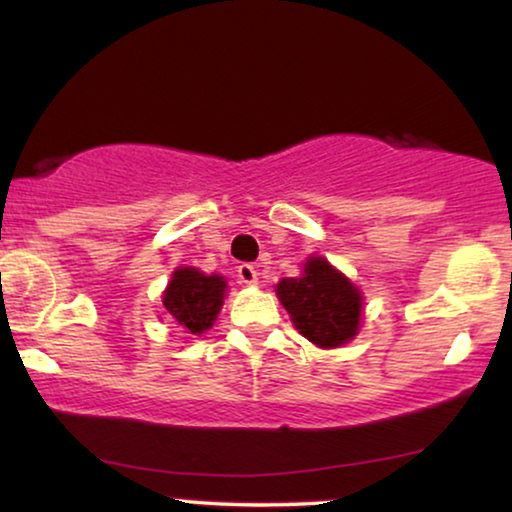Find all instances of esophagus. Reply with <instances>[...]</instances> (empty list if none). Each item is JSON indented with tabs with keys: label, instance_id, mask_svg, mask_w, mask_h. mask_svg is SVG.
<instances>
[{
	"label": "esophagus",
	"instance_id": "obj_1",
	"mask_svg": "<svg viewBox=\"0 0 512 512\" xmlns=\"http://www.w3.org/2000/svg\"><path fill=\"white\" fill-rule=\"evenodd\" d=\"M237 277H240L242 284H249V286H256L258 284V272L251 263H242L237 265Z\"/></svg>",
	"mask_w": 512,
	"mask_h": 512
}]
</instances>
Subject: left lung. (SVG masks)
I'll return each instance as SVG.
<instances>
[{
    "mask_svg": "<svg viewBox=\"0 0 512 512\" xmlns=\"http://www.w3.org/2000/svg\"><path fill=\"white\" fill-rule=\"evenodd\" d=\"M277 298L298 333L317 347H342L359 333L361 291L326 258H307L303 275L284 277L277 284Z\"/></svg>",
    "mask_w": 512,
    "mask_h": 512,
    "instance_id": "8db88e82",
    "label": "left lung"
}]
</instances>
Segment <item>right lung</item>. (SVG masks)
Instances as JSON below:
<instances>
[{"mask_svg":"<svg viewBox=\"0 0 512 512\" xmlns=\"http://www.w3.org/2000/svg\"><path fill=\"white\" fill-rule=\"evenodd\" d=\"M226 289L228 284L221 275H205L195 268H177L163 293V307L167 317L177 321L181 328L200 335L214 326Z\"/></svg>","mask_w":512,"mask_h":512,"instance_id":"add662e5","label":"right lung"}]
</instances>
